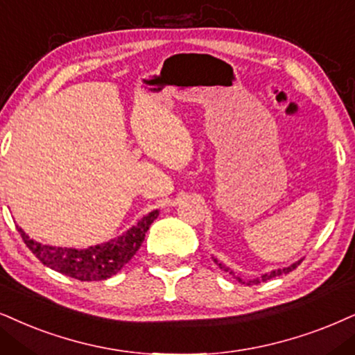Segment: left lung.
Wrapping results in <instances>:
<instances>
[{"mask_svg":"<svg viewBox=\"0 0 355 355\" xmlns=\"http://www.w3.org/2000/svg\"><path fill=\"white\" fill-rule=\"evenodd\" d=\"M213 260H214V263H216V266H219V268H223L224 272H230L232 277L236 278L237 282H241V284H248V285H254V284H260V282H266V280H270V278H273V277H278V275H284V273H288V272H291L293 270V268H297L298 266H300V262H302V260H298V262H295V263H291V266H288V267H284V268H275V270H272V272H268V273H263V275H260V277H257V278H252V280H242V278L239 277V275H236L234 272L231 270L230 267H226L224 266L223 262H219L218 259H214L213 257Z\"/></svg>","mask_w":355,"mask_h":355,"instance_id":"8db88e82","label":"left lung"}]
</instances>
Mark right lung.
<instances>
[{
  "label": "right lung",
  "mask_w": 355,
  "mask_h": 355,
  "mask_svg": "<svg viewBox=\"0 0 355 355\" xmlns=\"http://www.w3.org/2000/svg\"><path fill=\"white\" fill-rule=\"evenodd\" d=\"M157 216H159V211H150L144 218L139 219L137 224L129 227L124 234L103 244L89 245L87 249L53 248V245L40 244L31 239L19 226L16 227L21 232L24 244L44 266L77 280L98 282L116 275L134 257Z\"/></svg>",
  "instance_id": "1"
}]
</instances>
